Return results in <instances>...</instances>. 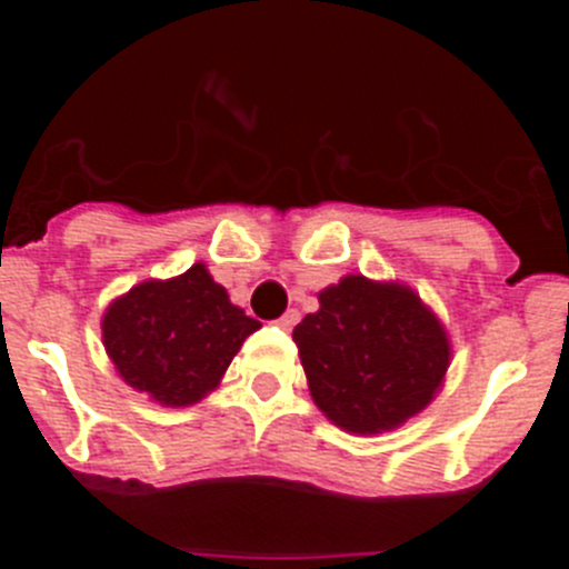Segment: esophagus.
<instances>
[{
	"label": "esophagus",
	"mask_w": 569,
	"mask_h": 569,
	"mask_svg": "<svg viewBox=\"0 0 569 569\" xmlns=\"http://www.w3.org/2000/svg\"><path fill=\"white\" fill-rule=\"evenodd\" d=\"M296 321H299V310H288V313L281 316V319L276 321V325H279L281 330H293Z\"/></svg>",
	"instance_id": "34e87169"
}]
</instances>
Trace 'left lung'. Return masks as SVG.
I'll list each match as a JSON object with an SVG mask.
<instances>
[{
    "instance_id": "8db88e82",
    "label": "left lung",
    "mask_w": 569,
    "mask_h": 569,
    "mask_svg": "<svg viewBox=\"0 0 569 569\" xmlns=\"http://www.w3.org/2000/svg\"><path fill=\"white\" fill-rule=\"evenodd\" d=\"M293 341L316 407L350 433H381L421 413L450 365V339L425 301L399 281L345 276Z\"/></svg>"
}]
</instances>
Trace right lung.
Wrapping results in <instances>:
<instances>
[{
  "label": "right lung",
  "instance_id": "add662e5",
  "mask_svg": "<svg viewBox=\"0 0 569 569\" xmlns=\"http://www.w3.org/2000/svg\"><path fill=\"white\" fill-rule=\"evenodd\" d=\"M261 325L230 301L204 264L148 279L110 301L102 341L116 373L168 407H188L222 381L241 341Z\"/></svg>",
  "mask_w": 569,
  "mask_h": 569
}]
</instances>
